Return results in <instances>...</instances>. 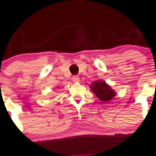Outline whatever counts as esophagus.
Wrapping results in <instances>:
<instances>
[{
    "label": "esophagus",
    "instance_id": "esophagus-1",
    "mask_svg": "<svg viewBox=\"0 0 156 156\" xmlns=\"http://www.w3.org/2000/svg\"><path fill=\"white\" fill-rule=\"evenodd\" d=\"M72 80H73L74 82H78L80 80V78L78 76H73L72 78Z\"/></svg>",
    "mask_w": 156,
    "mask_h": 156
}]
</instances>
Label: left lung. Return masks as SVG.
<instances>
[{
  "mask_svg": "<svg viewBox=\"0 0 156 156\" xmlns=\"http://www.w3.org/2000/svg\"><path fill=\"white\" fill-rule=\"evenodd\" d=\"M90 88L95 95L101 101L104 102H108L115 95L113 89L102 80H98L93 83V86H90Z\"/></svg>",
  "mask_w": 156,
  "mask_h": 156,
  "instance_id": "obj_1",
  "label": "left lung"
}]
</instances>
